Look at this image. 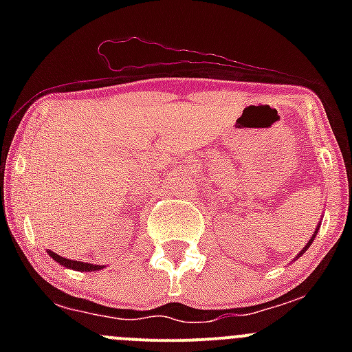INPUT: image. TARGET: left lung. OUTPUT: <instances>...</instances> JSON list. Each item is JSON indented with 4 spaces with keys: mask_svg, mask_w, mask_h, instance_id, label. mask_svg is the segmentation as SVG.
Instances as JSON below:
<instances>
[{
    "mask_svg": "<svg viewBox=\"0 0 352 352\" xmlns=\"http://www.w3.org/2000/svg\"><path fill=\"white\" fill-rule=\"evenodd\" d=\"M317 232H318V228H317V230H315V233H314V236H311V239H310V242H308L307 245H305L303 252H300V254H298V255H303V254H305V252H307V250H308V247H310V243H311V242H314V239H315V236H317Z\"/></svg>",
    "mask_w": 352,
    "mask_h": 352,
    "instance_id": "left-lung-1",
    "label": "left lung"
}]
</instances>
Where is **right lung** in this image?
Listing matches in <instances>:
<instances>
[{
    "instance_id": "right-lung-1",
    "label": "right lung",
    "mask_w": 352,
    "mask_h": 352,
    "mask_svg": "<svg viewBox=\"0 0 352 352\" xmlns=\"http://www.w3.org/2000/svg\"><path fill=\"white\" fill-rule=\"evenodd\" d=\"M47 254L51 255V257L54 258V261L58 262V264L65 265V267L73 269V271H87V272H91V271H100V269L105 267V265H95V264H88V262L71 261V258L61 257V255H58V254H56V252H51V250H47Z\"/></svg>"
}]
</instances>
